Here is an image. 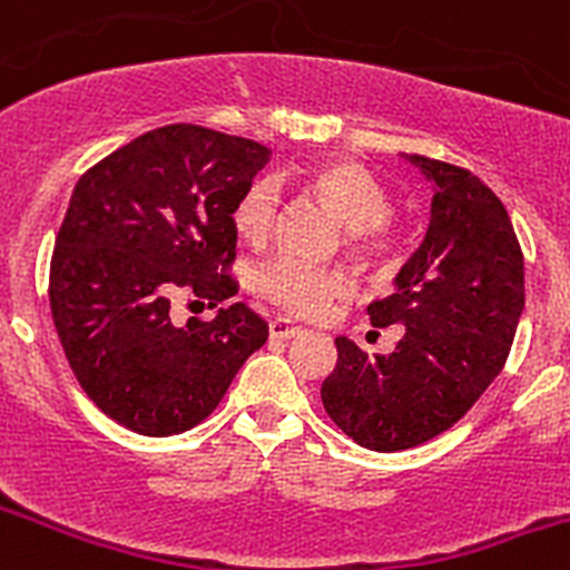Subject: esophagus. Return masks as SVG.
<instances>
[{
	"label": "esophagus",
	"instance_id": "34e87169",
	"mask_svg": "<svg viewBox=\"0 0 570 570\" xmlns=\"http://www.w3.org/2000/svg\"><path fill=\"white\" fill-rule=\"evenodd\" d=\"M297 334H303V325H297L295 320L289 317L269 320V336H273V340H292V336Z\"/></svg>",
	"mask_w": 570,
	"mask_h": 570
}]
</instances>
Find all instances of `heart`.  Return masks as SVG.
I'll list each match as a JSON object with an SVG mask.
<instances>
[{"instance_id": "heart-1", "label": "heart", "mask_w": 570, "mask_h": 570, "mask_svg": "<svg viewBox=\"0 0 570 570\" xmlns=\"http://www.w3.org/2000/svg\"><path fill=\"white\" fill-rule=\"evenodd\" d=\"M301 186L317 197L347 228V245L356 256L375 258L392 245L390 195L373 173L351 158H323L301 175ZM275 186L258 180L242 195L234 208V228L242 242L262 247L273 234ZM347 275L340 269H314L292 258H281L258 275V289L297 317H325L336 297L347 292Z\"/></svg>"}]
</instances>
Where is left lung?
Here are the masks:
<instances>
[{
  "label": "left lung",
  "instance_id": "8db88e82",
  "mask_svg": "<svg viewBox=\"0 0 570 570\" xmlns=\"http://www.w3.org/2000/svg\"><path fill=\"white\" fill-rule=\"evenodd\" d=\"M432 184L417 250L367 308L375 328L401 325L392 353L336 336L323 406L362 449L406 451L456 423L495 381L523 314V253L504 203L473 173L401 156Z\"/></svg>",
  "mask_w": 570,
  "mask_h": 570
}]
</instances>
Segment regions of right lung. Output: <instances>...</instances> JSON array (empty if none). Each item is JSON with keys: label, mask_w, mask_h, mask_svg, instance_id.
<instances>
[{"label": "right lung", "mask_w": 570, "mask_h": 570, "mask_svg": "<svg viewBox=\"0 0 570 570\" xmlns=\"http://www.w3.org/2000/svg\"><path fill=\"white\" fill-rule=\"evenodd\" d=\"M269 156L250 138L167 125L77 180L55 239L52 320L86 395L130 432L200 423L267 342L245 303L184 325L169 308L180 292L212 308L236 295L234 208Z\"/></svg>", "instance_id": "add662e5"}]
</instances>
